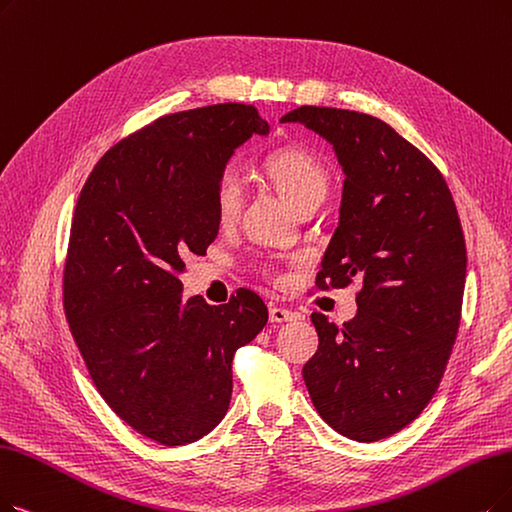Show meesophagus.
<instances>
[{
  "mask_svg": "<svg viewBox=\"0 0 512 512\" xmlns=\"http://www.w3.org/2000/svg\"><path fill=\"white\" fill-rule=\"evenodd\" d=\"M269 319H271V323H285V321H294L296 313H292L288 309H281V306H273V309L269 311Z\"/></svg>",
  "mask_w": 512,
  "mask_h": 512,
  "instance_id": "obj_1",
  "label": "esophagus"
}]
</instances>
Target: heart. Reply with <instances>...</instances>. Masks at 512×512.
<instances>
[{
    "mask_svg": "<svg viewBox=\"0 0 512 512\" xmlns=\"http://www.w3.org/2000/svg\"><path fill=\"white\" fill-rule=\"evenodd\" d=\"M264 172L271 178L275 189L288 199L294 208L315 195L327 193V172L313 155L300 149H283L264 161ZM243 199V185L239 174L224 170L216 187V212L222 222H231Z\"/></svg>",
    "mask_w": 512,
    "mask_h": 512,
    "instance_id": "heart-1",
    "label": "heart"
}]
</instances>
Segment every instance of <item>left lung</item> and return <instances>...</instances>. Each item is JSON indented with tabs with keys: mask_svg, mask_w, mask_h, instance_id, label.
<instances>
[{
	"mask_svg": "<svg viewBox=\"0 0 512 512\" xmlns=\"http://www.w3.org/2000/svg\"><path fill=\"white\" fill-rule=\"evenodd\" d=\"M330 142L344 174L319 285L363 281L342 327L313 313L302 378L319 416L355 441L391 437L433 399L456 342L466 279L460 218L431 159L382 119L330 107L281 117Z\"/></svg>",
	"mask_w": 512,
	"mask_h": 512,
	"instance_id": "obj_1",
	"label": "left lung"
}]
</instances>
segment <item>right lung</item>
I'll return each mask as SVG.
<instances>
[{
  "label": "right lung",
  "mask_w": 512,
  "mask_h": 512,
  "mask_svg": "<svg viewBox=\"0 0 512 512\" xmlns=\"http://www.w3.org/2000/svg\"><path fill=\"white\" fill-rule=\"evenodd\" d=\"M271 128L252 105L166 115L105 153L81 189L65 313L98 393L134 431L176 447L206 437L233 393V355L267 325L252 290L182 300V258L216 239L218 180Z\"/></svg>",
  "instance_id": "add662e5"
}]
</instances>
